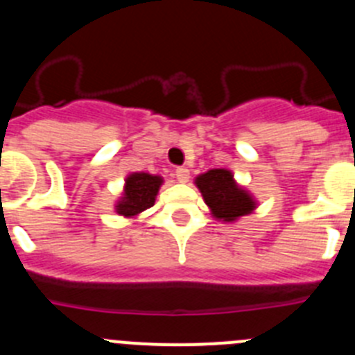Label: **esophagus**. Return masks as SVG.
Masks as SVG:
<instances>
[{"label":"esophagus","instance_id":"34e87169","mask_svg":"<svg viewBox=\"0 0 355 355\" xmlns=\"http://www.w3.org/2000/svg\"><path fill=\"white\" fill-rule=\"evenodd\" d=\"M175 177H177L178 182H182V184H185V182H189V170L187 168H177V171H175Z\"/></svg>","mask_w":355,"mask_h":355}]
</instances>
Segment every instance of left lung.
<instances>
[{
	"label": "left lung",
	"instance_id": "obj_1",
	"mask_svg": "<svg viewBox=\"0 0 355 355\" xmlns=\"http://www.w3.org/2000/svg\"><path fill=\"white\" fill-rule=\"evenodd\" d=\"M196 185L211 209V215L222 222H234L254 209L253 198L236 184L229 170L206 171L196 178Z\"/></svg>",
	"mask_w": 355,
	"mask_h": 355
}]
</instances>
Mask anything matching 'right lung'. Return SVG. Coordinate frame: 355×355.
<instances>
[{
  "instance_id": "obj_1",
  "label": "right lung",
  "mask_w": 355,
  "mask_h": 355,
  "mask_svg": "<svg viewBox=\"0 0 355 355\" xmlns=\"http://www.w3.org/2000/svg\"><path fill=\"white\" fill-rule=\"evenodd\" d=\"M163 178L149 173H132L126 178L123 198L116 205V211L123 216H135L146 211L156 201Z\"/></svg>"
}]
</instances>
